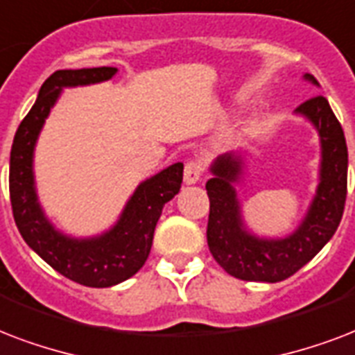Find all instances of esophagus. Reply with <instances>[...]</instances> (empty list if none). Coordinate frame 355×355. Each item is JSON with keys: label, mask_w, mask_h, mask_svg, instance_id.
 I'll return each mask as SVG.
<instances>
[{"label": "esophagus", "mask_w": 355, "mask_h": 355, "mask_svg": "<svg viewBox=\"0 0 355 355\" xmlns=\"http://www.w3.org/2000/svg\"><path fill=\"white\" fill-rule=\"evenodd\" d=\"M202 164L198 161H191V163L185 164V172H183V180H185V185H194L202 178Z\"/></svg>", "instance_id": "34e87169"}]
</instances>
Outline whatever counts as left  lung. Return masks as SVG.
<instances>
[{"label":"left lung","mask_w":355,"mask_h":355,"mask_svg":"<svg viewBox=\"0 0 355 355\" xmlns=\"http://www.w3.org/2000/svg\"><path fill=\"white\" fill-rule=\"evenodd\" d=\"M304 81L318 87L311 73ZM296 116L311 123L320 142L318 183L306 215L283 237H263L244 222L237 187L248 172L246 150L227 152L211 163V180L205 183L209 196V252L224 270L244 282L276 283L287 279L307 265L334 237L343 218L346 200L348 150L339 120L328 100L317 96L302 103Z\"/></svg>","instance_id":"1"}]
</instances>
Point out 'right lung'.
Returning a JSON list of instances; mask_svg holds the SVG:
<instances>
[{"mask_svg":"<svg viewBox=\"0 0 355 355\" xmlns=\"http://www.w3.org/2000/svg\"><path fill=\"white\" fill-rule=\"evenodd\" d=\"M118 68L57 70L38 90V98L21 120L10 150L9 189L12 215L27 246L51 268L87 287H112L125 282L146 263L153 232L164 203L180 192L183 163H174L137 185L123 205L118 220L109 230L73 237L55 226L38 200L35 180V148L46 118L64 89L89 87L109 81Z\"/></svg>","mask_w":355,"mask_h":355,"instance_id":"obj_1","label":"right lung"}]
</instances>
